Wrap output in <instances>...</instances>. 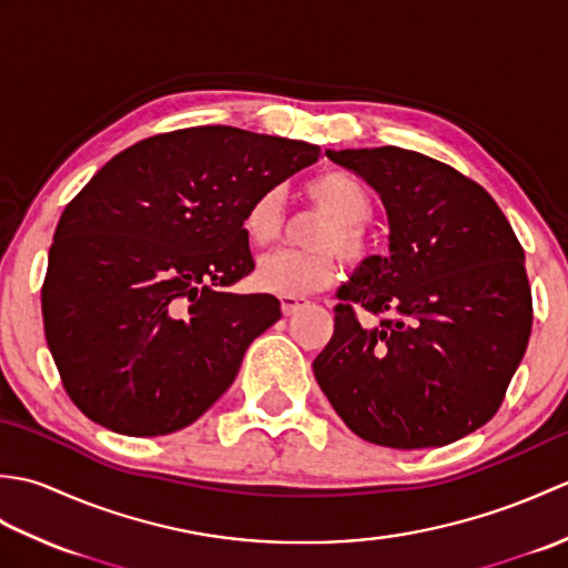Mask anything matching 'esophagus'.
Returning a JSON list of instances; mask_svg holds the SVG:
<instances>
[{
  "label": "esophagus",
  "mask_w": 568,
  "mask_h": 568,
  "mask_svg": "<svg viewBox=\"0 0 568 568\" xmlns=\"http://www.w3.org/2000/svg\"><path fill=\"white\" fill-rule=\"evenodd\" d=\"M305 305V297H295V295H283L281 297V310H283V315H295V312Z\"/></svg>",
  "instance_id": "obj_1"
}]
</instances>
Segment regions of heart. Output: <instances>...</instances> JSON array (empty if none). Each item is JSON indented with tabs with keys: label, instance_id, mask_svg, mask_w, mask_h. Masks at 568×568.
<instances>
[{
	"label": "heart",
	"instance_id": "b5f03b06",
	"mask_svg": "<svg viewBox=\"0 0 568 568\" xmlns=\"http://www.w3.org/2000/svg\"><path fill=\"white\" fill-rule=\"evenodd\" d=\"M307 197L327 212V222L310 234L312 251H277L263 256L253 273L261 291L275 295H310L327 287L336 275V256L348 263H361L368 256V239L364 224L373 212L371 190L352 173L329 171L307 183ZM285 200L283 192L271 187L248 202L244 212V234L251 246L265 248L283 234Z\"/></svg>",
	"mask_w": 568,
	"mask_h": 568
}]
</instances>
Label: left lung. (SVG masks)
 <instances>
[{
	"mask_svg": "<svg viewBox=\"0 0 568 568\" xmlns=\"http://www.w3.org/2000/svg\"><path fill=\"white\" fill-rule=\"evenodd\" d=\"M378 192L388 256L339 287L315 378L346 427L390 449L444 446L498 413L532 332L525 251L488 192L417 151H327ZM364 306L384 320L364 328Z\"/></svg>",
	"mask_w": 568,
	"mask_h": 568,
	"instance_id": "1",
	"label": "left lung"
}]
</instances>
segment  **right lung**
Here are the masks:
<instances>
[{"label": "right lung", "instance_id": "right-lung-1", "mask_svg": "<svg viewBox=\"0 0 568 568\" xmlns=\"http://www.w3.org/2000/svg\"><path fill=\"white\" fill-rule=\"evenodd\" d=\"M320 146L234 126L180 129L102 165L55 226L41 291L70 400L126 437L192 425L281 320L273 295L229 293L253 271L244 212L317 163Z\"/></svg>", "mask_w": 568, "mask_h": 568}]
</instances>
